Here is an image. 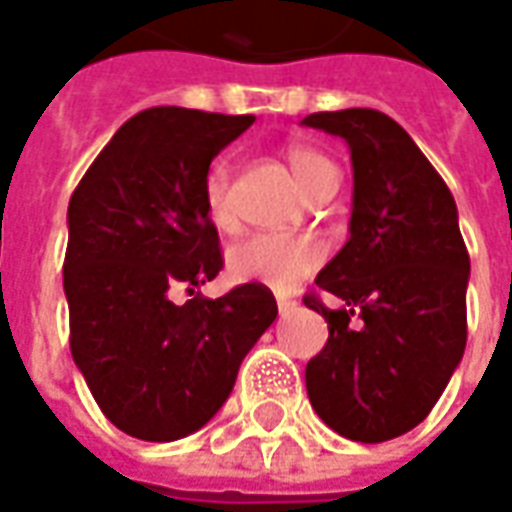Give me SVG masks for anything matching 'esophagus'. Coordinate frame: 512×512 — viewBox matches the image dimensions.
<instances>
[{
    "mask_svg": "<svg viewBox=\"0 0 512 512\" xmlns=\"http://www.w3.org/2000/svg\"><path fill=\"white\" fill-rule=\"evenodd\" d=\"M277 307H280V316H288L293 307H296V302L288 299V296H277Z\"/></svg>",
    "mask_w": 512,
    "mask_h": 512,
    "instance_id": "1",
    "label": "esophagus"
}]
</instances>
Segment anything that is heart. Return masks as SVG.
<instances>
[{"label": "heart", "instance_id": "heart-1", "mask_svg": "<svg viewBox=\"0 0 512 512\" xmlns=\"http://www.w3.org/2000/svg\"><path fill=\"white\" fill-rule=\"evenodd\" d=\"M288 166L307 196L330 177H338L330 157H324L310 146H291ZM230 160H216L205 177V213L219 230H230L235 224L230 205ZM324 260V246L310 235H280V232H257L241 244H235L227 255V266L235 280L260 282L274 291L288 293L299 282L310 277Z\"/></svg>", "mask_w": 512, "mask_h": 512}]
</instances>
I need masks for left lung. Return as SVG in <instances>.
Here are the masks:
<instances>
[{
    "label": "left lung",
    "instance_id": "1",
    "mask_svg": "<svg viewBox=\"0 0 512 512\" xmlns=\"http://www.w3.org/2000/svg\"><path fill=\"white\" fill-rule=\"evenodd\" d=\"M305 127L341 135L352 152L355 194L349 241L305 305L330 338L305 368L321 421L360 443L418 427L466 349V244L441 174L391 116L371 107L310 113Z\"/></svg>",
    "mask_w": 512,
    "mask_h": 512
}]
</instances>
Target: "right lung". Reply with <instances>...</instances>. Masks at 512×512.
<instances>
[{"instance_id": "1", "label": "right lung", "mask_w": 512, "mask_h": 512, "mask_svg": "<svg viewBox=\"0 0 512 512\" xmlns=\"http://www.w3.org/2000/svg\"><path fill=\"white\" fill-rule=\"evenodd\" d=\"M252 121L149 107L121 124L71 194V357L102 413L132 438L177 441L205 427L277 318L260 282L219 299L196 291L224 266L205 177ZM180 287L192 296L185 306L170 299Z\"/></svg>"}]
</instances>
